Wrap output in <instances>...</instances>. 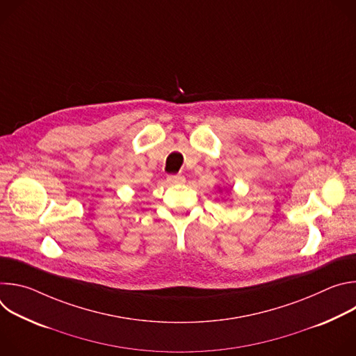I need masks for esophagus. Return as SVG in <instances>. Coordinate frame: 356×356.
Instances as JSON below:
<instances>
[{"mask_svg": "<svg viewBox=\"0 0 356 356\" xmlns=\"http://www.w3.org/2000/svg\"><path fill=\"white\" fill-rule=\"evenodd\" d=\"M168 183L169 184H181V183H184V176H181V175H170V176H168Z\"/></svg>", "mask_w": 356, "mask_h": 356, "instance_id": "34e87169", "label": "esophagus"}]
</instances>
